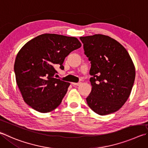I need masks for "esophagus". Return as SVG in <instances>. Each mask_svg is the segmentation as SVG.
I'll return each instance as SVG.
<instances>
[{
  "label": "esophagus",
  "mask_w": 148,
  "mask_h": 148,
  "mask_svg": "<svg viewBox=\"0 0 148 148\" xmlns=\"http://www.w3.org/2000/svg\"><path fill=\"white\" fill-rule=\"evenodd\" d=\"M72 84L73 85H76V86H78L80 84H81V82H79V83H72Z\"/></svg>",
  "instance_id": "34e87169"
}]
</instances>
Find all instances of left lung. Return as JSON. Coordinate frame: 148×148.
I'll return each instance as SVG.
<instances>
[{
  "mask_svg": "<svg viewBox=\"0 0 148 148\" xmlns=\"http://www.w3.org/2000/svg\"><path fill=\"white\" fill-rule=\"evenodd\" d=\"M79 39L91 63L88 106L98 114L113 113L130 97L135 78L133 61L125 48L109 36L95 34Z\"/></svg>",
  "mask_w": 148,
  "mask_h": 148,
  "instance_id": "1",
  "label": "left lung"
}]
</instances>
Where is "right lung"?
<instances>
[{"label": "right lung", "mask_w": 148, "mask_h": 148, "mask_svg": "<svg viewBox=\"0 0 148 148\" xmlns=\"http://www.w3.org/2000/svg\"><path fill=\"white\" fill-rule=\"evenodd\" d=\"M81 46L76 37L45 34L21 48L16 56L14 71L23 100L29 106L46 113L60 106L70 83L56 78V69L63 70L65 58Z\"/></svg>", "instance_id": "right-lung-1"}]
</instances>
